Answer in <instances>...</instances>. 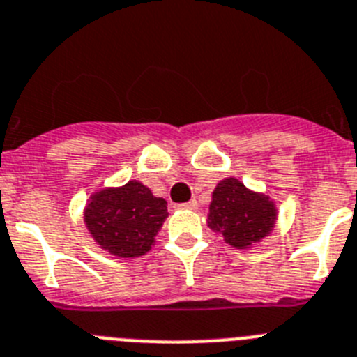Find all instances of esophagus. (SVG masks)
Instances as JSON below:
<instances>
[{
	"label": "esophagus",
	"instance_id": "obj_1",
	"mask_svg": "<svg viewBox=\"0 0 357 357\" xmlns=\"http://www.w3.org/2000/svg\"><path fill=\"white\" fill-rule=\"evenodd\" d=\"M179 210H195L197 208V202L195 201H188V202H183V204H178Z\"/></svg>",
	"mask_w": 357,
	"mask_h": 357
}]
</instances>
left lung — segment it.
Segmentation results:
<instances>
[{
	"label": "left lung",
	"instance_id": "left-lung-1",
	"mask_svg": "<svg viewBox=\"0 0 357 357\" xmlns=\"http://www.w3.org/2000/svg\"><path fill=\"white\" fill-rule=\"evenodd\" d=\"M275 215L274 202L266 195L250 192L238 179L226 178L211 195L208 226L229 245L245 249L271 233Z\"/></svg>",
	"mask_w": 357,
	"mask_h": 357
}]
</instances>
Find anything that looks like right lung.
<instances>
[{"label": "right lung", "mask_w": 357, "mask_h": 357, "mask_svg": "<svg viewBox=\"0 0 357 357\" xmlns=\"http://www.w3.org/2000/svg\"><path fill=\"white\" fill-rule=\"evenodd\" d=\"M167 201L155 197L140 181L96 192L85 208L92 238L110 255L139 258L155 243L167 218Z\"/></svg>", "instance_id": "right-lung-1"}]
</instances>
